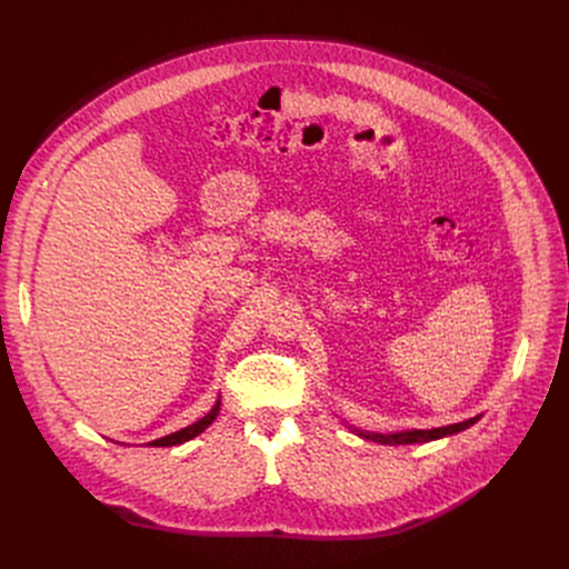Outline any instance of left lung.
<instances>
[{
	"label": "left lung",
	"mask_w": 569,
	"mask_h": 569,
	"mask_svg": "<svg viewBox=\"0 0 569 569\" xmlns=\"http://www.w3.org/2000/svg\"><path fill=\"white\" fill-rule=\"evenodd\" d=\"M477 419L479 417L461 421V423L442 426V428H430V430H402V432H391V436H382V432H363V430H357V432L361 438L380 442V445H417V442H430V440H438L445 436H453V432H461V430L470 428Z\"/></svg>",
	"instance_id": "obj_1"
}]
</instances>
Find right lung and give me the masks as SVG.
I'll return each instance as SVG.
<instances>
[{
	"label": "right lung",
	"mask_w": 569,
	"mask_h": 569,
	"mask_svg": "<svg viewBox=\"0 0 569 569\" xmlns=\"http://www.w3.org/2000/svg\"><path fill=\"white\" fill-rule=\"evenodd\" d=\"M218 412H220V400L212 405V410L203 417V419H199L197 423H192V426H187V428H182V430H176V432H171V436H167V438H159V440H152L150 442V447H173V445H182V442H187V440H192V438H197L199 432H203L212 421H214V417H218Z\"/></svg>",
	"instance_id": "add662e5"
}]
</instances>
